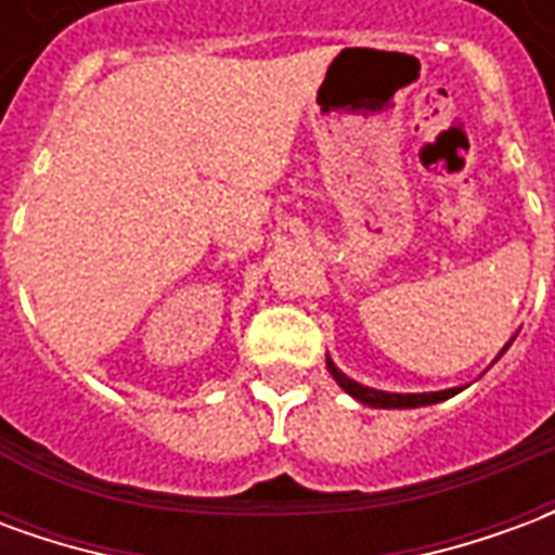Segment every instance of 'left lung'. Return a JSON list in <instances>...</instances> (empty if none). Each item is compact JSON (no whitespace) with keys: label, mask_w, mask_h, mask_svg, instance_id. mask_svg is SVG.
Segmentation results:
<instances>
[{"label":"left lung","mask_w":555,"mask_h":555,"mask_svg":"<svg viewBox=\"0 0 555 555\" xmlns=\"http://www.w3.org/2000/svg\"><path fill=\"white\" fill-rule=\"evenodd\" d=\"M326 369L330 374L336 377V384L353 396L362 404H369V408H425V404H437V401H446V398H452L457 389H446V392H422V396H398V392H380V389H369V386H360L357 380H350L345 374L338 372L333 362L326 360Z\"/></svg>","instance_id":"1"}]
</instances>
